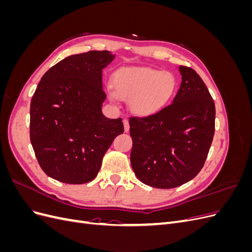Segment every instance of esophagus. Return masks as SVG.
Here are the masks:
<instances>
[{"label": "esophagus", "instance_id": "obj_1", "mask_svg": "<svg viewBox=\"0 0 252 252\" xmlns=\"http://www.w3.org/2000/svg\"><path fill=\"white\" fill-rule=\"evenodd\" d=\"M123 124H124V130H125V132H128L129 131V122H128L127 119L123 120Z\"/></svg>", "mask_w": 252, "mask_h": 252}]
</instances>
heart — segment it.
<instances>
[{
  "instance_id": "obj_1",
  "label": "heart",
  "mask_w": 252,
  "mask_h": 252,
  "mask_svg": "<svg viewBox=\"0 0 252 252\" xmlns=\"http://www.w3.org/2000/svg\"><path fill=\"white\" fill-rule=\"evenodd\" d=\"M113 98L131 100L132 111L148 117L164 108L175 94L178 79L170 71L148 67H125L113 77Z\"/></svg>"
}]
</instances>
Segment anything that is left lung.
<instances>
[{"instance_id":"left-lung-1","label":"left lung","mask_w":252,"mask_h":252,"mask_svg":"<svg viewBox=\"0 0 252 252\" xmlns=\"http://www.w3.org/2000/svg\"><path fill=\"white\" fill-rule=\"evenodd\" d=\"M181 86L170 105L148 117H130L131 167L142 183L179 187L201 171L215 134L216 106L192 68L180 66Z\"/></svg>"}]
</instances>
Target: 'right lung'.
I'll use <instances>...</instances> for the list:
<instances>
[{"label": "right lung", "instance_id": "add662e5", "mask_svg": "<svg viewBox=\"0 0 252 252\" xmlns=\"http://www.w3.org/2000/svg\"><path fill=\"white\" fill-rule=\"evenodd\" d=\"M114 56L107 50L67 57L42 77L30 103V142L41 168L66 184H84L100 171L122 119L102 113V71Z\"/></svg>", "mask_w": 252, "mask_h": 252}]
</instances>
